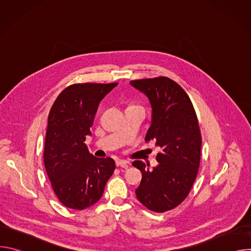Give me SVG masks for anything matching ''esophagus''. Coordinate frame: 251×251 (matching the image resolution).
Wrapping results in <instances>:
<instances>
[{
	"instance_id": "obj_1",
	"label": "esophagus",
	"mask_w": 251,
	"mask_h": 251,
	"mask_svg": "<svg viewBox=\"0 0 251 251\" xmlns=\"http://www.w3.org/2000/svg\"><path fill=\"white\" fill-rule=\"evenodd\" d=\"M129 162L128 161H126V160H117L116 161V166L117 167H122V168H128V166H129Z\"/></svg>"
}]
</instances>
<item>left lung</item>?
I'll return each instance as SVG.
<instances>
[{"label": "left lung", "instance_id": "left-lung-1", "mask_svg": "<svg viewBox=\"0 0 251 251\" xmlns=\"http://www.w3.org/2000/svg\"><path fill=\"white\" fill-rule=\"evenodd\" d=\"M130 84L144 93L152 108L150 128L145 141H154L162 149L158 166L134 161L142 172L136 189L141 203L156 212L175 208L189 195L201 161V137L191 99L174 80L155 77L132 80Z\"/></svg>", "mask_w": 251, "mask_h": 251}]
</instances>
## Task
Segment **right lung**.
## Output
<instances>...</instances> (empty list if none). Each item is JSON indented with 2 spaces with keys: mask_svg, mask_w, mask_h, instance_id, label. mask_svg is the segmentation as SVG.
I'll list each match as a JSON object with an SVG mask.
<instances>
[{
  "mask_svg": "<svg viewBox=\"0 0 251 251\" xmlns=\"http://www.w3.org/2000/svg\"><path fill=\"white\" fill-rule=\"evenodd\" d=\"M117 84H73L50 111L44 162L54 194L68 208L81 210L97 202L115 170L112 158L94 157L84 141L100 101Z\"/></svg>",
  "mask_w": 251,
  "mask_h": 251,
  "instance_id": "1",
  "label": "right lung"
}]
</instances>
